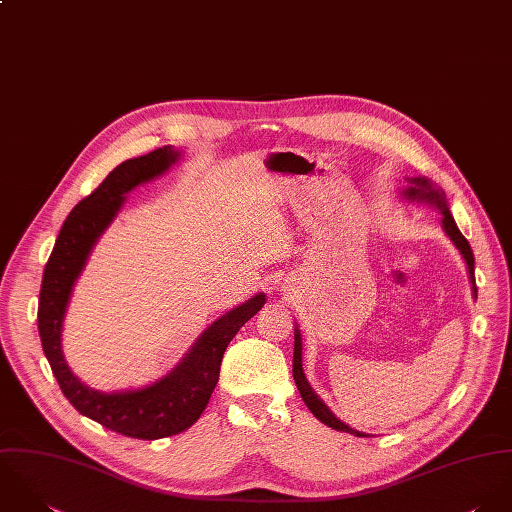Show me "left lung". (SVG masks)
I'll return each instance as SVG.
<instances>
[{
	"label": "left lung",
	"instance_id": "8db88e82",
	"mask_svg": "<svg viewBox=\"0 0 512 512\" xmlns=\"http://www.w3.org/2000/svg\"><path fill=\"white\" fill-rule=\"evenodd\" d=\"M411 186L406 190V196L409 200H425L429 204H435L441 211H443V227H445V233L451 237V241L457 245V249L461 251V255L465 257L467 261V267H469V277H471V283H473V291L477 293V287H475V255H473V249L469 245V241L463 237V233L459 231L455 219L451 217L447 204H445V194L431 188V184L425 180V178H413L409 180ZM303 340H301V332L295 330V356H293V376H295V384L301 392V398L303 402L307 404V408L314 413L316 419H320L322 423H326L328 427L336 429V431H346V433H352L356 437H366V433H360L352 427H348L346 423H342L336 415H332V411L326 408L318 398L316 394L312 392V388L308 386L307 378H305V372H303Z\"/></svg>",
	"mask_w": 512,
	"mask_h": 512
}]
</instances>
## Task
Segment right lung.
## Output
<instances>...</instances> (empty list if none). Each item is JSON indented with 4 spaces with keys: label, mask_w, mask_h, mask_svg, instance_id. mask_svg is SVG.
<instances>
[{
    "label": "right lung",
    "mask_w": 512,
    "mask_h": 512,
    "mask_svg": "<svg viewBox=\"0 0 512 512\" xmlns=\"http://www.w3.org/2000/svg\"><path fill=\"white\" fill-rule=\"evenodd\" d=\"M176 160L178 152L170 146L126 160L104 178L93 194L75 205L45 265L39 293V336L61 392L83 415L99 421L110 431L134 439L170 437L186 431L200 419L219 380L221 358L227 344L265 305V295L261 293L245 305L223 314L205 330L174 372L138 392L103 394L81 384L69 370L61 350L63 316L73 285L93 245L114 219L124 202V194L160 176Z\"/></svg>",
    "instance_id": "add662e5"
}]
</instances>
